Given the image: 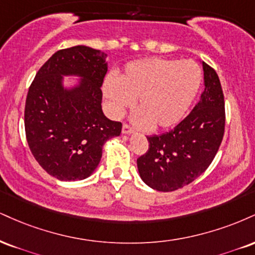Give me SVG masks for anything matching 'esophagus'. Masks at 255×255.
<instances>
[{"label": "esophagus", "instance_id": "obj_1", "mask_svg": "<svg viewBox=\"0 0 255 255\" xmlns=\"http://www.w3.org/2000/svg\"><path fill=\"white\" fill-rule=\"evenodd\" d=\"M133 133H134V129L131 127H129V126L128 125L122 126V134H126V135H127V134H133Z\"/></svg>", "mask_w": 255, "mask_h": 255}]
</instances>
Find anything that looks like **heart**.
Wrapping results in <instances>:
<instances>
[{
  "label": "heart",
  "mask_w": 255,
  "mask_h": 255,
  "mask_svg": "<svg viewBox=\"0 0 255 255\" xmlns=\"http://www.w3.org/2000/svg\"><path fill=\"white\" fill-rule=\"evenodd\" d=\"M201 67L192 60L149 58L126 66L119 79L106 78L103 94L113 118H120L136 101L131 120L137 127L167 129L188 114L201 88Z\"/></svg>",
  "instance_id": "heart-1"
}]
</instances>
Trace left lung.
I'll return each instance as SVG.
<instances>
[{"label": "left lung", "instance_id": "1", "mask_svg": "<svg viewBox=\"0 0 255 255\" xmlns=\"http://www.w3.org/2000/svg\"><path fill=\"white\" fill-rule=\"evenodd\" d=\"M204 91L192 112L172 130L147 136L148 151L136 160L149 188L168 192L183 188L209 167L225 134V97L219 76L202 61Z\"/></svg>", "mask_w": 255, "mask_h": 255}]
</instances>
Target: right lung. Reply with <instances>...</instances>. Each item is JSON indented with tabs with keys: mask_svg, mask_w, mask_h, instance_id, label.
<instances>
[{
	"mask_svg": "<svg viewBox=\"0 0 255 255\" xmlns=\"http://www.w3.org/2000/svg\"><path fill=\"white\" fill-rule=\"evenodd\" d=\"M107 54L88 46L56 52L40 67L24 107V129L30 152L48 174L64 182L91 176L103 145L121 134V122L102 110ZM64 77H78L71 87Z\"/></svg>",
	"mask_w": 255,
	"mask_h": 255,
	"instance_id": "1",
	"label": "right lung"
}]
</instances>
